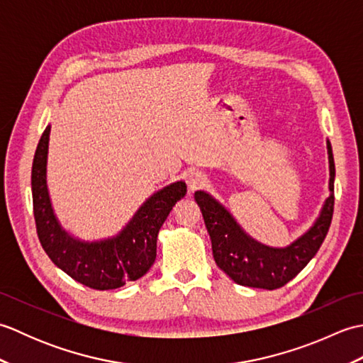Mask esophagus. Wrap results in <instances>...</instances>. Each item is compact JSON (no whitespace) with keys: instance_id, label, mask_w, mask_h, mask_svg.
I'll use <instances>...</instances> for the list:
<instances>
[{"instance_id":"obj_1","label":"esophagus","mask_w":363,"mask_h":363,"mask_svg":"<svg viewBox=\"0 0 363 363\" xmlns=\"http://www.w3.org/2000/svg\"><path fill=\"white\" fill-rule=\"evenodd\" d=\"M204 182H206V176L199 172H191L187 176V186L191 191L199 189V187H203Z\"/></svg>"}]
</instances>
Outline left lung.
I'll use <instances>...</instances> for the list:
<instances>
[{
  "label": "left lung",
  "instance_id": "8db88e82",
  "mask_svg": "<svg viewBox=\"0 0 363 363\" xmlns=\"http://www.w3.org/2000/svg\"><path fill=\"white\" fill-rule=\"evenodd\" d=\"M328 152L330 196L326 199V204L313 228L287 248H268L265 245L254 242L243 233L225 207L204 191H196L195 199L201 207L207 233L211 235L213 259L234 282L254 289H281L318 252L328 235L334 215L335 165L333 146L329 142Z\"/></svg>",
  "mask_w": 363,
  "mask_h": 363
}]
</instances>
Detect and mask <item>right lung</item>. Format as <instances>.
<instances>
[{"label": "right lung", "mask_w": 363, "mask_h": 363, "mask_svg": "<svg viewBox=\"0 0 363 363\" xmlns=\"http://www.w3.org/2000/svg\"><path fill=\"white\" fill-rule=\"evenodd\" d=\"M48 140L50 126H46L38 140L30 173L34 220L42 248L54 265L90 289L113 290L129 281L140 279L156 260L159 229L173 206L186 195L187 186L179 181L152 195L112 240H74L59 226L51 209L46 190Z\"/></svg>", "instance_id": "1"}]
</instances>
